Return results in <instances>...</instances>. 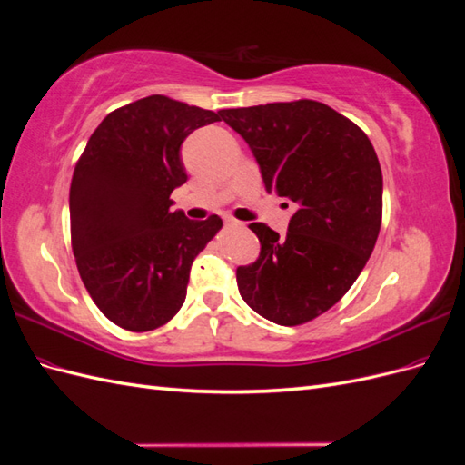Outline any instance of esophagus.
<instances>
[{
    "mask_svg": "<svg viewBox=\"0 0 465 465\" xmlns=\"http://www.w3.org/2000/svg\"><path fill=\"white\" fill-rule=\"evenodd\" d=\"M224 224H227V227H242V223L232 219V217H224Z\"/></svg>",
    "mask_w": 465,
    "mask_h": 465,
    "instance_id": "1",
    "label": "esophagus"
}]
</instances>
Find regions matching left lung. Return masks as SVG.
<instances>
[{
	"instance_id": "1",
	"label": "left lung",
	"mask_w": 465,
	"mask_h": 465,
	"mask_svg": "<svg viewBox=\"0 0 465 465\" xmlns=\"http://www.w3.org/2000/svg\"><path fill=\"white\" fill-rule=\"evenodd\" d=\"M256 157L265 190L292 205L287 236L252 223L260 258L236 270L244 302L299 326L340 301L367 265L382 223V171L371 139L316 101L223 110Z\"/></svg>"
}]
</instances>
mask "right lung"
<instances>
[{
	"mask_svg": "<svg viewBox=\"0 0 465 465\" xmlns=\"http://www.w3.org/2000/svg\"><path fill=\"white\" fill-rule=\"evenodd\" d=\"M223 110L163 94L139 98L101 122L75 166L69 190L72 246L91 299L116 326L149 331L186 301L190 270L223 221L171 211L188 180L180 147Z\"/></svg>",
	"mask_w": 465,
	"mask_h": 465,
	"instance_id": "right-lung-1",
	"label": "right lung"
}]
</instances>
